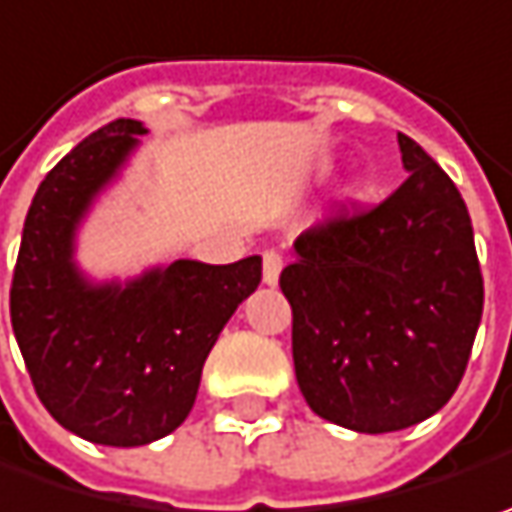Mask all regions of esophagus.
Returning <instances> with one entry per match:
<instances>
[{"mask_svg":"<svg viewBox=\"0 0 512 512\" xmlns=\"http://www.w3.org/2000/svg\"><path fill=\"white\" fill-rule=\"evenodd\" d=\"M280 269H283V257L275 249L263 252V283L266 286H275L280 278Z\"/></svg>","mask_w":512,"mask_h":512,"instance_id":"obj_1","label":"esophagus"}]
</instances>
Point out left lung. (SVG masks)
Here are the masks:
<instances>
[{
	"label": "left lung",
	"instance_id": "8db88e82",
	"mask_svg": "<svg viewBox=\"0 0 512 512\" xmlns=\"http://www.w3.org/2000/svg\"><path fill=\"white\" fill-rule=\"evenodd\" d=\"M407 180L367 212H332L280 272L292 358L312 412L395 433L441 410L470 361L484 280L456 183L398 134Z\"/></svg>",
	"mask_w": 512,
	"mask_h": 512
}]
</instances>
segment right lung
Masks as SVG:
<instances>
[{
    "instance_id": "1",
    "label": "right lung",
    "mask_w": 512,
    "mask_h": 512,
    "mask_svg": "<svg viewBox=\"0 0 512 512\" xmlns=\"http://www.w3.org/2000/svg\"><path fill=\"white\" fill-rule=\"evenodd\" d=\"M143 134L137 120H114L48 171L11 283L13 335L39 401L105 447H143L186 421L217 335L260 283L257 255L229 266L174 260L128 283L79 272V223Z\"/></svg>"
}]
</instances>
